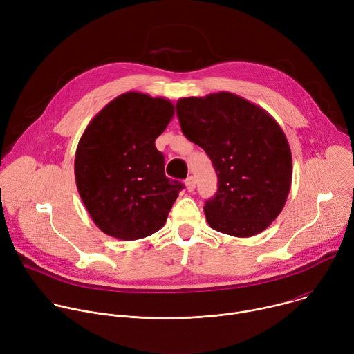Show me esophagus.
<instances>
[{"mask_svg":"<svg viewBox=\"0 0 354 354\" xmlns=\"http://www.w3.org/2000/svg\"><path fill=\"white\" fill-rule=\"evenodd\" d=\"M185 183H186V189H187L189 192H193V190H194V187H196V179H194V176H189Z\"/></svg>","mask_w":354,"mask_h":354,"instance_id":"obj_1","label":"esophagus"}]
</instances>
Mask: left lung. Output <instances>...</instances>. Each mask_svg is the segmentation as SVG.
<instances>
[{"instance_id": "obj_1", "label": "left lung", "mask_w": 354, "mask_h": 354, "mask_svg": "<svg viewBox=\"0 0 354 354\" xmlns=\"http://www.w3.org/2000/svg\"><path fill=\"white\" fill-rule=\"evenodd\" d=\"M182 133L206 151L218 189L205 205L209 225L248 238L281 213L291 186V151L284 131L261 106L231 93L182 97Z\"/></svg>"}]
</instances>
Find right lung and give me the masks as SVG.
<instances>
[{
    "label": "right lung",
    "instance_id": "right-lung-1",
    "mask_svg": "<svg viewBox=\"0 0 354 354\" xmlns=\"http://www.w3.org/2000/svg\"><path fill=\"white\" fill-rule=\"evenodd\" d=\"M174 118L169 99L126 92L86 126L75 151V183L97 228L118 239L164 227L182 182L165 176L156 140Z\"/></svg>",
    "mask_w": 354,
    "mask_h": 354
}]
</instances>
